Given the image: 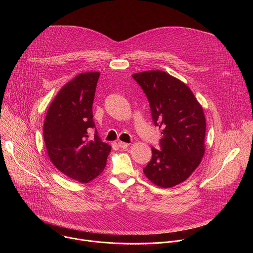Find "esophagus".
<instances>
[{"label":"esophagus","instance_id":"obj_1","mask_svg":"<svg viewBox=\"0 0 253 253\" xmlns=\"http://www.w3.org/2000/svg\"><path fill=\"white\" fill-rule=\"evenodd\" d=\"M118 146H119L120 148L125 149V148H127V147L129 146V144H128V143H125V142H122V141H119V142H118Z\"/></svg>","mask_w":253,"mask_h":253}]
</instances>
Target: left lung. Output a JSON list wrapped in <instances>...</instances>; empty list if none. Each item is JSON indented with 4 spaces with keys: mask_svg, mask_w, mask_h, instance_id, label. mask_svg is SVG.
Masks as SVG:
<instances>
[{
    "mask_svg": "<svg viewBox=\"0 0 253 253\" xmlns=\"http://www.w3.org/2000/svg\"><path fill=\"white\" fill-rule=\"evenodd\" d=\"M145 93L152 121L162 129L160 149L154 147L144 174L155 185L173 187L186 180L204 154L206 122L202 107L183 82L163 71L132 75Z\"/></svg>",
    "mask_w": 253,
    "mask_h": 253,
    "instance_id": "1",
    "label": "left lung"
}]
</instances>
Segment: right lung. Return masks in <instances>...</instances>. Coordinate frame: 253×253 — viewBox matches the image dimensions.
Wrapping results in <instances>:
<instances>
[{
  "label": "right lung",
  "mask_w": 253,
  "mask_h": 253,
  "mask_svg": "<svg viewBox=\"0 0 253 253\" xmlns=\"http://www.w3.org/2000/svg\"><path fill=\"white\" fill-rule=\"evenodd\" d=\"M99 72L82 73L67 83L51 103L43 128L52 163L63 174L88 183L100 175L111 147L95 127L92 106ZM95 131L90 139L89 133Z\"/></svg>",
  "instance_id": "obj_1"
}]
</instances>
